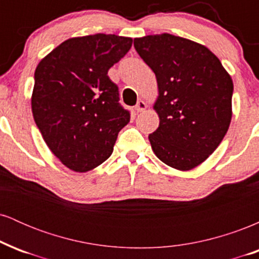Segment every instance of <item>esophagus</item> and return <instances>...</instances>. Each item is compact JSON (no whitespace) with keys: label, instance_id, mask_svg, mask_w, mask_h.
<instances>
[{"label":"esophagus","instance_id":"esophagus-1","mask_svg":"<svg viewBox=\"0 0 259 259\" xmlns=\"http://www.w3.org/2000/svg\"><path fill=\"white\" fill-rule=\"evenodd\" d=\"M146 108H147V105L144 102V101H141V100H140L139 102L136 103V106H135V111L138 112V113L145 111V109H146Z\"/></svg>","mask_w":259,"mask_h":259}]
</instances>
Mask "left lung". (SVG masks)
I'll list each match as a JSON object with an SVG mask.
<instances>
[{
    "instance_id": "8db88e82",
    "label": "left lung",
    "mask_w": 259,
    "mask_h": 259,
    "mask_svg": "<svg viewBox=\"0 0 259 259\" xmlns=\"http://www.w3.org/2000/svg\"><path fill=\"white\" fill-rule=\"evenodd\" d=\"M153 73L159 126L148 135L156 156L169 167L190 170L214 152L231 121L233 80L206 46L170 34L134 40Z\"/></svg>"
}]
</instances>
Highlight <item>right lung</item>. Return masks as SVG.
I'll return each instance as SVG.
<instances>
[{
    "mask_svg": "<svg viewBox=\"0 0 259 259\" xmlns=\"http://www.w3.org/2000/svg\"><path fill=\"white\" fill-rule=\"evenodd\" d=\"M132 37H73L38 63L31 96L34 120L52 153L74 171L99 167L113 152L130 112L119 103L109 68L126 55Z\"/></svg>",
    "mask_w": 259,
    "mask_h": 259,
    "instance_id": "right-lung-1",
    "label": "right lung"
}]
</instances>
